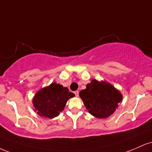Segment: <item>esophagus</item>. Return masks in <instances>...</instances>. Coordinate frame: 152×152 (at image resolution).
I'll return each instance as SVG.
<instances>
[{"label":"esophagus","instance_id":"1","mask_svg":"<svg viewBox=\"0 0 152 152\" xmlns=\"http://www.w3.org/2000/svg\"><path fill=\"white\" fill-rule=\"evenodd\" d=\"M75 95L76 97H78V95H79V91H77V90H76V91L74 92Z\"/></svg>","mask_w":152,"mask_h":152}]
</instances>
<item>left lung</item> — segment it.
I'll use <instances>...</instances> for the list:
<instances>
[{
  "mask_svg": "<svg viewBox=\"0 0 152 152\" xmlns=\"http://www.w3.org/2000/svg\"><path fill=\"white\" fill-rule=\"evenodd\" d=\"M80 96L88 112L98 118L110 116L122 100V95L113 85L96 80L87 85L86 89L80 91Z\"/></svg>",
  "mask_w": 152,
  "mask_h": 152,
  "instance_id": "1",
  "label": "left lung"
}]
</instances>
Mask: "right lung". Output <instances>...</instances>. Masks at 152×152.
<instances>
[{"label": "right lung", "mask_w": 152, "mask_h": 152, "mask_svg": "<svg viewBox=\"0 0 152 152\" xmlns=\"http://www.w3.org/2000/svg\"><path fill=\"white\" fill-rule=\"evenodd\" d=\"M74 96L67 88L54 83L37 92L33 100L34 107L39 115L52 118L64 110L67 100Z\"/></svg>", "instance_id": "obj_1"}]
</instances>
